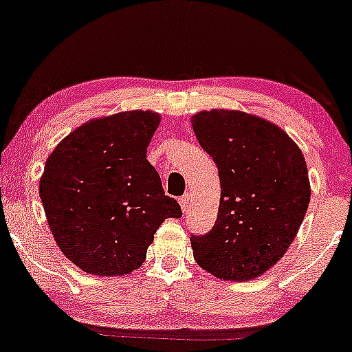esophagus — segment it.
Segmentation results:
<instances>
[{
    "label": "esophagus",
    "mask_w": 352,
    "mask_h": 352,
    "mask_svg": "<svg viewBox=\"0 0 352 352\" xmlns=\"http://www.w3.org/2000/svg\"><path fill=\"white\" fill-rule=\"evenodd\" d=\"M180 201V207H182V212L187 213L190 207H192V199H190V195H184L182 199L179 200Z\"/></svg>",
    "instance_id": "1"
}]
</instances>
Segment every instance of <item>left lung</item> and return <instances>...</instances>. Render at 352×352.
<instances>
[{
  "mask_svg": "<svg viewBox=\"0 0 352 352\" xmlns=\"http://www.w3.org/2000/svg\"><path fill=\"white\" fill-rule=\"evenodd\" d=\"M190 122L221 187L215 227L190 236L193 258L220 280H254L281 260L305 220L311 197L305 157L263 117L212 109Z\"/></svg>",
  "mask_w": 352,
  "mask_h": 352,
  "instance_id": "left-lung-1",
  "label": "left lung"
}]
</instances>
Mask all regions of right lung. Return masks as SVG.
Instances as JSON below:
<instances>
[{
	"label": "right lung",
	"instance_id": "obj_1",
	"mask_svg": "<svg viewBox=\"0 0 352 352\" xmlns=\"http://www.w3.org/2000/svg\"><path fill=\"white\" fill-rule=\"evenodd\" d=\"M159 124L152 111L96 117L47 157L39 179L46 220L60 252L82 272L132 273L164 220L182 217L147 160Z\"/></svg>",
	"mask_w": 352,
	"mask_h": 352
}]
</instances>
